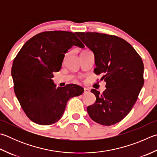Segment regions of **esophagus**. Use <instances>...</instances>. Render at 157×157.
<instances>
[{
  "label": "esophagus",
  "mask_w": 157,
  "mask_h": 157,
  "mask_svg": "<svg viewBox=\"0 0 157 157\" xmlns=\"http://www.w3.org/2000/svg\"><path fill=\"white\" fill-rule=\"evenodd\" d=\"M90 93V90L88 89V88H84V94H87V93Z\"/></svg>",
  "instance_id": "esophagus-1"
}]
</instances>
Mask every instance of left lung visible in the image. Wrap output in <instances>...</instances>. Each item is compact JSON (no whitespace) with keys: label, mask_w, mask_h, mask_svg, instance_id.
Returning a JSON list of instances; mask_svg holds the SVG:
<instances>
[{"label":"left lung","mask_w":157,"mask_h":157,"mask_svg":"<svg viewBox=\"0 0 157 157\" xmlns=\"http://www.w3.org/2000/svg\"><path fill=\"white\" fill-rule=\"evenodd\" d=\"M93 51L96 67L106 82L103 93L92 89L95 103L88 106L90 117L103 126H112L128 115L144 83V63L132 45L123 38L98 32H76Z\"/></svg>","instance_id":"8db88e82"}]
</instances>
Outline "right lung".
Masks as SVG:
<instances>
[{
	"instance_id": "add662e5",
	"label": "right lung",
	"mask_w": 157,
	"mask_h": 157,
	"mask_svg": "<svg viewBox=\"0 0 157 157\" xmlns=\"http://www.w3.org/2000/svg\"><path fill=\"white\" fill-rule=\"evenodd\" d=\"M75 46H84L75 33L65 31H44L25 42L14 58L11 76L16 96L26 115L40 125L60 119L69 99L84 88L70 84L56 87L53 73L61 69L64 53Z\"/></svg>"
}]
</instances>
